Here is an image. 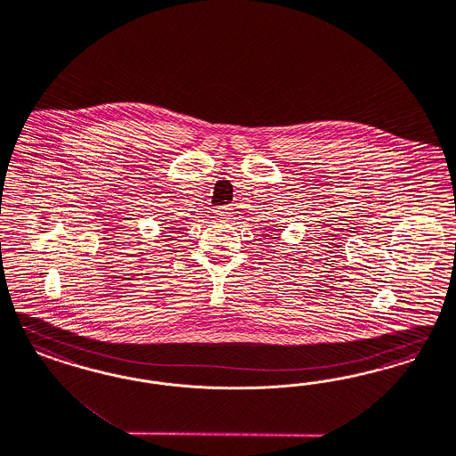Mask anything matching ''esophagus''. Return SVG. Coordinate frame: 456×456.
I'll return each instance as SVG.
<instances>
[{
    "label": "esophagus",
    "mask_w": 456,
    "mask_h": 456,
    "mask_svg": "<svg viewBox=\"0 0 456 456\" xmlns=\"http://www.w3.org/2000/svg\"><path fill=\"white\" fill-rule=\"evenodd\" d=\"M217 216L222 220L231 219L232 217V208L229 205H224V207H220L219 210H217Z\"/></svg>",
    "instance_id": "esophagus-1"
}]
</instances>
